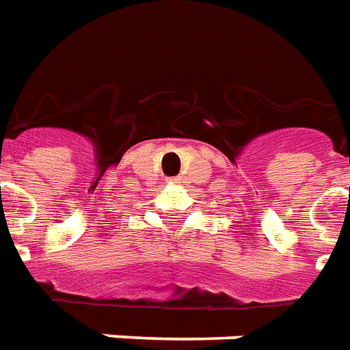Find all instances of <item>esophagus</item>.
I'll list each match as a JSON object with an SVG mask.
<instances>
[{
    "instance_id": "1",
    "label": "esophagus",
    "mask_w": 350,
    "mask_h": 350,
    "mask_svg": "<svg viewBox=\"0 0 350 350\" xmlns=\"http://www.w3.org/2000/svg\"><path fill=\"white\" fill-rule=\"evenodd\" d=\"M170 183H180V177H175V179H170Z\"/></svg>"
}]
</instances>
